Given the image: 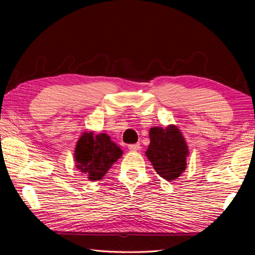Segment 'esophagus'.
<instances>
[{"label":"esophagus","mask_w":255,"mask_h":255,"mask_svg":"<svg viewBox=\"0 0 255 255\" xmlns=\"http://www.w3.org/2000/svg\"><path fill=\"white\" fill-rule=\"evenodd\" d=\"M140 148V144L139 143H133V144H129L128 145V149L130 150V151H137V150H139Z\"/></svg>","instance_id":"1"}]
</instances>
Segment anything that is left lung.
Here are the masks:
<instances>
[{
  "label": "left lung",
  "instance_id": "8db88e82",
  "mask_svg": "<svg viewBox=\"0 0 255 255\" xmlns=\"http://www.w3.org/2000/svg\"><path fill=\"white\" fill-rule=\"evenodd\" d=\"M150 144L145 155L155 172L166 181H174L186 169L187 145L181 131L171 125L153 127L149 132Z\"/></svg>",
  "mask_w": 255,
  "mask_h": 255
}]
</instances>
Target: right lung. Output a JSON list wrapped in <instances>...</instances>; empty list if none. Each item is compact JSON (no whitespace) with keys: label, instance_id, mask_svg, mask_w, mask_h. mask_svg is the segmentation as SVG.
Segmentation results:
<instances>
[{"label":"right lung","instance_id":"add662e5","mask_svg":"<svg viewBox=\"0 0 255 255\" xmlns=\"http://www.w3.org/2000/svg\"><path fill=\"white\" fill-rule=\"evenodd\" d=\"M122 154V149L106 133L84 132L75 147V166L91 181H99Z\"/></svg>","mask_w":255,"mask_h":255}]
</instances>
